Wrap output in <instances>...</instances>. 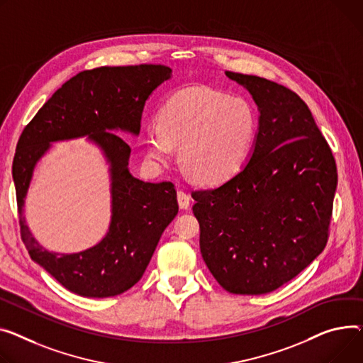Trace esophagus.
<instances>
[{"mask_svg": "<svg viewBox=\"0 0 363 363\" xmlns=\"http://www.w3.org/2000/svg\"><path fill=\"white\" fill-rule=\"evenodd\" d=\"M178 204L182 210H186L191 204V197L185 191H178Z\"/></svg>", "mask_w": 363, "mask_h": 363, "instance_id": "esophagus-1", "label": "esophagus"}]
</instances>
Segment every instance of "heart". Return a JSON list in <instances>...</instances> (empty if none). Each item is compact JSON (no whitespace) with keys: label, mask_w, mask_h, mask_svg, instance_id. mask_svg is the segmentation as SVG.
Masks as SVG:
<instances>
[{"label":"heart","mask_w":363,"mask_h":363,"mask_svg":"<svg viewBox=\"0 0 363 363\" xmlns=\"http://www.w3.org/2000/svg\"><path fill=\"white\" fill-rule=\"evenodd\" d=\"M257 130L248 102L208 87H188L167 99L146 130L147 155L166 163L179 147L184 171L197 182L219 184L247 160Z\"/></svg>","instance_id":"b5f03b06"}]
</instances>
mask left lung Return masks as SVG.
Returning a JSON list of instances; mask_svg holds the SVG:
<instances>
[{"mask_svg":"<svg viewBox=\"0 0 363 363\" xmlns=\"http://www.w3.org/2000/svg\"><path fill=\"white\" fill-rule=\"evenodd\" d=\"M259 111L248 163L223 185L192 191L200 251L235 295H264L296 277L327 245L337 167L306 104L281 84L226 71Z\"/></svg>","mask_w":363,"mask_h":363,"instance_id":"1","label":"left lung"}]
</instances>
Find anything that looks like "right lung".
<instances>
[{
  "instance_id": "1",
  "label": "right lung",
  "mask_w": 363,
  "mask_h": 363,
  "mask_svg": "<svg viewBox=\"0 0 363 363\" xmlns=\"http://www.w3.org/2000/svg\"><path fill=\"white\" fill-rule=\"evenodd\" d=\"M171 74L172 69L162 64L82 71L48 99L18 138L13 179L21 239L32 259L69 292L108 298L128 291L146 272L163 230L178 214L175 185L134 178L128 171L131 147L115 134L140 133L144 104ZM84 135L99 144L111 164L110 230L98 246L86 252L50 253L37 244L26 226L23 197L33 169L50 143Z\"/></svg>"
}]
</instances>
